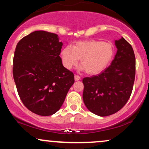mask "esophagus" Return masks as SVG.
<instances>
[{"label":"esophagus","mask_w":149,"mask_h":149,"mask_svg":"<svg viewBox=\"0 0 149 149\" xmlns=\"http://www.w3.org/2000/svg\"><path fill=\"white\" fill-rule=\"evenodd\" d=\"M74 78H75V80H76V81H78V80H80V77L79 76H78V75H75Z\"/></svg>","instance_id":"esophagus-1"}]
</instances>
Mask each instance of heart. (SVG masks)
<instances>
[{"mask_svg":"<svg viewBox=\"0 0 149 149\" xmlns=\"http://www.w3.org/2000/svg\"><path fill=\"white\" fill-rule=\"evenodd\" d=\"M114 54L113 46L111 42L89 40L76 42L73 47H64L61 56L63 65L71 69L80 64L88 74H97L109 66Z\"/></svg>","mask_w":149,"mask_h":149,"instance_id":"heart-1","label":"heart"}]
</instances>
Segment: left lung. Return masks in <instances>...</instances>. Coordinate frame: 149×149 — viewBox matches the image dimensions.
Returning a JSON list of instances; mask_svg holds the SVG:
<instances>
[{
	"mask_svg": "<svg viewBox=\"0 0 149 149\" xmlns=\"http://www.w3.org/2000/svg\"><path fill=\"white\" fill-rule=\"evenodd\" d=\"M117 48L109 67L97 76L83 79V102L90 111L99 116L112 115L125 105L135 78V56L124 38L115 40Z\"/></svg>",
	"mask_w": 149,
	"mask_h": 149,
	"instance_id": "obj_1",
	"label": "left lung"
}]
</instances>
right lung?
I'll return each mask as SVG.
<instances>
[{"label": "right lung", "instance_id": "obj_1", "mask_svg": "<svg viewBox=\"0 0 149 149\" xmlns=\"http://www.w3.org/2000/svg\"><path fill=\"white\" fill-rule=\"evenodd\" d=\"M62 45L57 34L36 31L16 46L13 73L17 90L24 105L37 115L58 111L74 83V75L59 57Z\"/></svg>", "mask_w": 149, "mask_h": 149}]
</instances>
